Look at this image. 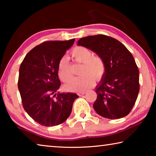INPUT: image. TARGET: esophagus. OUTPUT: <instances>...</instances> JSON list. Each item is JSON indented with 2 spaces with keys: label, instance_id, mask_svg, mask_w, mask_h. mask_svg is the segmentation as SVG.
Returning <instances> with one entry per match:
<instances>
[{
  "label": "esophagus",
  "instance_id": "1",
  "mask_svg": "<svg viewBox=\"0 0 156 156\" xmlns=\"http://www.w3.org/2000/svg\"><path fill=\"white\" fill-rule=\"evenodd\" d=\"M85 93H86V91H82L78 92V94L79 95V96H83V95H84V94H85Z\"/></svg>",
  "mask_w": 156,
  "mask_h": 156
}]
</instances>
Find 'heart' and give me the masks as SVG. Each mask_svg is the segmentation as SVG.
<instances>
[{
    "label": "heart",
    "instance_id": "heart-1",
    "mask_svg": "<svg viewBox=\"0 0 156 156\" xmlns=\"http://www.w3.org/2000/svg\"><path fill=\"white\" fill-rule=\"evenodd\" d=\"M72 56L75 61L83 63L80 73L78 77L73 78L65 84V88L69 91H80L93 86L96 80L101 79L105 73L106 67L103 59L99 56H92L89 49L83 46L76 47L72 51ZM58 75L62 82H67L72 78L69 60L66 56L60 59L58 65Z\"/></svg>",
    "mask_w": 156,
    "mask_h": 156
}]
</instances>
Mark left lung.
<instances>
[{"mask_svg":"<svg viewBox=\"0 0 156 156\" xmlns=\"http://www.w3.org/2000/svg\"><path fill=\"white\" fill-rule=\"evenodd\" d=\"M78 45L85 47L103 59L106 70L96 88L94 109L109 119L127 115L133 107L140 90L139 70L126 47L112 37L102 35L80 38Z\"/></svg>","mask_w":156,"mask_h":156,"instance_id":"left-lung-1","label":"left lung"}]
</instances>
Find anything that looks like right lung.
<instances>
[{
  "mask_svg": "<svg viewBox=\"0 0 156 156\" xmlns=\"http://www.w3.org/2000/svg\"><path fill=\"white\" fill-rule=\"evenodd\" d=\"M74 41L44 42L29 51L20 66L18 87L23 107L41 125L64 122L78 97L76 94L58 91L60 86L58 65Z\"/></svg>",
  "mask_w": 156,
  "mask_h": 156,
  "instance_id": "obj_1",
  "label": "right lung"
}]
</instances>
